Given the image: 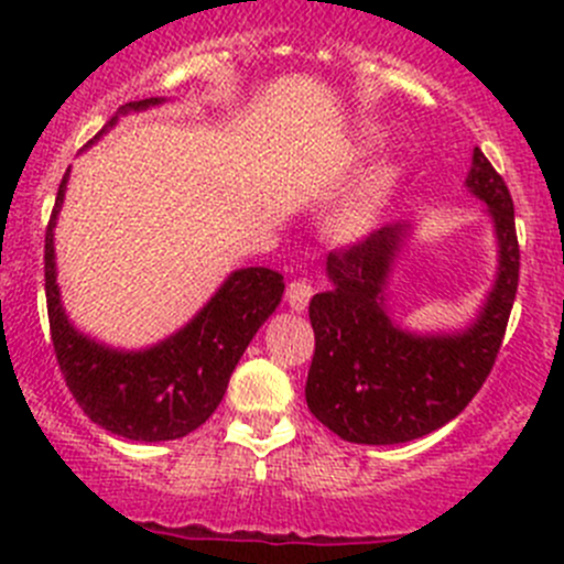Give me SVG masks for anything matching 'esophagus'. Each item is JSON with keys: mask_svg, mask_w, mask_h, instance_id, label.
<instances>
[{"mask_svg": "<svg viewBox=\"0 0 564 564\" xmlns=\"http://www.w3.org/2000/svg\"><path fill=\"white\" fill-rule=\"evenodd\" d=\"M311 297H314V286H311L305 278H297L286 286V303L292 305V311H305L308 308Z\"/></svg>", "mask_w": 564, "mask_h": 564, "instance_id": "obj_1", "label": "esophagus"}]
</instances>
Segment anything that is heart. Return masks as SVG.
Returning a JSON list of instances; mask_svg holds the SVG:
<instances>
[{"label":"heart","mask_w":564,"mask_h":564,"mask_svg":"<svg viewBox=\"0 0 564 564\" xmlns=\"http://www.w3.org/2000/svg\"><path fill=\"white\" fill-rule=\"evenodd\" d=\"M371 141V139H368ZM403 182V172L398 163H379L362 176L324 220V231L335 242H357L377 229L379 220L390 209L392 198L398 196Z\"/></svg>","instance_id":"1"}]
</instances>
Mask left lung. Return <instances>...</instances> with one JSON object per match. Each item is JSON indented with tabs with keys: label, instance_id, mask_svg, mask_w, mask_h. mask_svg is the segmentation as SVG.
I'll return each instance as SVG.
<instances>
[{
	"label": "left lung",
	"instance_id": "1",
	"mask_svg": "<svg viewBox=\"0 0 564 564\" xmlns=\"http://www.w3.org/2000/svg\"><path fill=\"white\" fill-rule=\"evenodd\" d=\"M466 187L486 202L499 246L497 281L469 327L420 335L390 318L388 283L409 224L382 226L327 256L329 289L308 308L316 351L305 401L340 440H420L458 417L491 373L519 289V237L508 185L477 147Z\"/></svg>",
	"mask_w": 564,
	"mask_h": 564
}]
</instances>
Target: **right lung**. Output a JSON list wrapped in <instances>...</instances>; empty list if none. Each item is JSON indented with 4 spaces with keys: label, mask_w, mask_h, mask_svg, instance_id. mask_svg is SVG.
<instances>
[{
    "label": "right lung",
    "mask_w": 564,
    "mask_h": 564,
    "mask_svg": "<svg viewBox=\"0 0 564 564\" xmlns=\"http://www.w3.org/2000/svg\"><path fill=\"white\" fill-rule=\"evenodd\" d=\"M158 104H163V98L124 104L95 141L111 130L122 113ZM67 174L62 176L45 229V303L62 377L84 414L100 429L133 442L180 440L207 423L224 401L242 351L256 329L281 305L283 275L267 267L235 270L185 327L150 349L124 351L98 344L73 327L56 283L54 226L65 202Z\"/></svg>",
    "instance_id": "1"
}]
</instances>
